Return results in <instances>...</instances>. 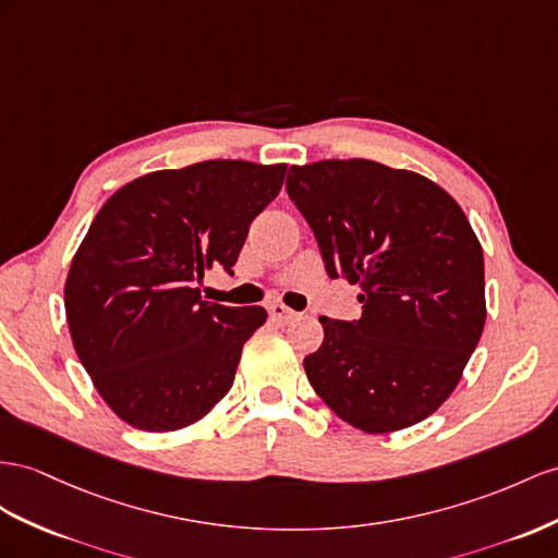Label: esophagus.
<instances>
[{"instance_id": "esophagus-1", "label": "esophagus", "mask_w": 558, "mask_h": 558, "mask_svg": "<svg viewBox=\"0 0 558 558\" xmlns=\"http://www.w3.org/2000/svg\"><path fill=\"white\" fill-rule=\"evenodd\" d=\"M268 313H270V318L280 320V323H288V320H292V318L296 316V313H294L292 308H288L284 304H278V302L268 306Z\"/></svg>"}]
</instances>
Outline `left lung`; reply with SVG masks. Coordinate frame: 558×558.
<instances>
[{"instance_id":"1","label":"left lung","mask_w":558,"mask_h":558,"mask_svg":"<svg viewBox=\"0 0 558 558\" xmlns=\"http://www.w3.org/2000/svg\"><path fill=\"white\" fill-rule=\"evenodd\" d=\"M330 278L359 284L363 316H323L306 377L365 434L426 420L454 391L485 325L483 250L462 207L422 174L373 160L290 167Z\"/></svg>"}]
</instances>
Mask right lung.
Returning a JSON list of instances; mask_svg holds the SVG:
<instances>
[{
  "label": "right lung",
  "mask_w": 558,
  "mask_h": 558,
  "mask_svg": "<svg viewBox=\"0 0 558 558\" xmlns=\"http://www.w3.org/2000/svg\"><path fill=\"white\" fill-rule=\"evenodd\" d=\"M288 165L207 160L138 177L98 209L70 264L65 316L96 391L143 432H177L233 387L262 306L203 302L205 270L233 274L250 223Z\"/></svg>",
  "instance_id": "add662e5"
}]
</instances>
